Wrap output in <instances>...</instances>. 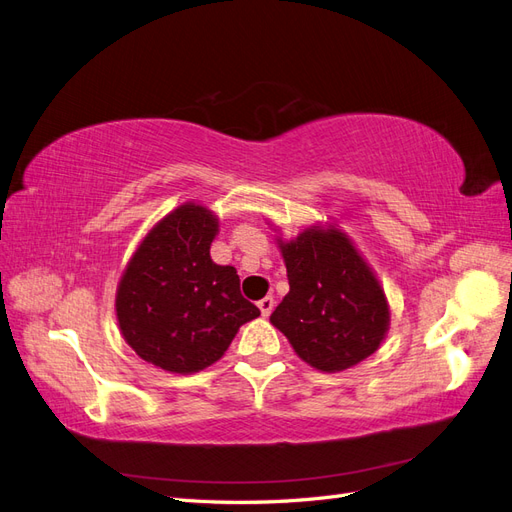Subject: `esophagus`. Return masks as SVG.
Returning <instances> with one entry per match:
<instances>
[{
	"mask_svg": "<svg viewBox=\"0 0 512 512\" xmlns=\"http://www.w3.org/2000/svg\"><path fill=\"white\" fill-rule=\"evenodd\" d=\"M273 307H275V299L273 297H265V299H260L258 301V309H260V314L262 316H269L271 312H273Z\"/></svg>",
	"mask_w": 512,
	"mask_h": 512,
	"instance_id": "1",
	"label": "esophagus"
}]
</instances>
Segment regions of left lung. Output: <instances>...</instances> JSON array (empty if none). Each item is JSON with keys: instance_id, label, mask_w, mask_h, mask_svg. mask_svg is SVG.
Segmentation results:
<instances>
[{"instance_id": "8db88e82", "label": "left lung", "mask_w": 512, "mask_h": 512, "mask_svg": "<svg viewBox=\"0 0 512 512\" xmlns=\"http://www.w3.org/2000/svg\"><path fill=\"white\" fill-rule=\"evenodd\" d=\"M290 292L271 314L299 359L318 371H344L374 354L389 333L391 309L374 269L335 224L277 237Z\"/></svg>"}]
</instances>
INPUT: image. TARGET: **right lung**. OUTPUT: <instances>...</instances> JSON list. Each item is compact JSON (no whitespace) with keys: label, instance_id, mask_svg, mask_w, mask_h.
Instances as JSON below:
<instances>
[{"label":"right lung","instance_id":"right-lung-1","mask_svg":"<svg viewBox=\"0 0 512 512\" xmlns=\"http://www.w3.org/2000/svg\"><path fill=\"white\" fill-rule=\"evenodd\" d=\"M218 230L213 211L188 200L153 224L117 284L123 339L170 374H196L220 361L241 324L260 316L241 297L237 269L211 260Z\"/></svg>","mask_w":512,"mask_h":512}]
</instances>
